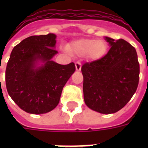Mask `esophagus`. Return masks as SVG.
<instances>
[{
    "mask_svg": "<svg viewBox=\"0 0 148 148\" xmlns=\"http://www.w3.org/2000/svg\"><path fill=\"white\" fill-rule=\"evenodd\" d=\"M75 67H76V70L77 71H81V62H79V61H77V62L75 63Z\"/></svg>",
    "mask_w": 148,
    "mask_h": 148,
    "instance_id": "esophagus-1",
    "label": "esophagus"
}]
</instances>
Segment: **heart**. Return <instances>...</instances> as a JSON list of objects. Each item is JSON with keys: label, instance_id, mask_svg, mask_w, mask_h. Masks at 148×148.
<instances>
[{"label": "heart", "instance_id": "b5f03b06", "mask_svg": "<svg viewBox=\"0 0 148 148\" xmlns=\"http://www.w3.org/2000/svg\"><path fill=\"white\" fill-rule=\"evenodd\" d=\"M70 49L78 55L88 54L93 59H98L105 53L107 45L102 40L83 39L73 43Z\"/></svg>", "mask_w": 148, "mask_h": 148}]
</instances>
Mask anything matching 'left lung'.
<instances>
[{
	"label": "left lung",
	"mask_w": 148,
	"mask_h": 148,
	"mask_svg": "<svg viewBox=\"0 0 148 148\" xmlns=\"http://www.w3.org/2000/svg\"><path fill=\"white\" fill-rule=\"evenodd\" d=\"M110 48L101 59L81 67L86 105L101 114H113L126 105L139 82L140 65L135 48L123 39L105 37Z\"/></svg>",
	"instance_id": "left-lung-1"
}]
</instances>
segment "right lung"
Listing matches in <instances>:
<instances>
[{
	"mask_svg": "<svg viewBox=\"0 0 148 148\" xmlns=\"http://www.w3.org/2000/svg\"><path fill=\"white\" fill-rule=\"evenodd\" d=\"M56 35H34L25 38L11 51L5 72L8 95L27 113L41 114L52 110L60 101L63 88L75 71L71 62L59 64L51 60ZM43 64L38 67L37 63Z\"/></svg>",
	"mask_w": 148,
	"mask_h": 148,
	"instance_id": "right-lung-1",
	"label": "right lung"
}]
</instances>
